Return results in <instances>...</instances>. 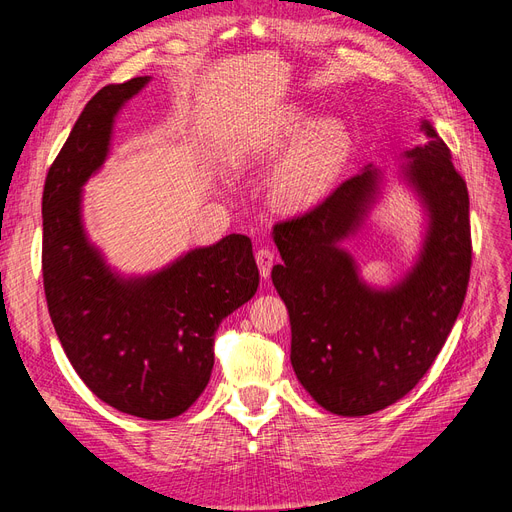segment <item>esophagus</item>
Here are the masks:
<instances>
[{
	"instance_id": "34e87169",
	"label": "esophagus",
	"mask_w": 512,
	"mask_h": 512,
	"mask_svg": "<svg viewBox=\"0 0 512 512\" xmlns=\"http://www.w3.org/2000/svg\"><path fill=\"white\" fill-rule=\"evenodd\" d=\"M256 265H258L262 280H269L271 269L275 265V254L269 250V247H260V250L256 252Z\"/></svg>"
}]
</instances>
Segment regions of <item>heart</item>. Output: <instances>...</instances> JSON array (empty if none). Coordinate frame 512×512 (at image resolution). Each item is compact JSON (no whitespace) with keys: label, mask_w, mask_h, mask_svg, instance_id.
<instances>
[{"label":"heart","mask_w":512,"mask_h":512,"mask_svg":"<svg viewBox=\"0 0 512 512\" xmlns=\"http://www.w3.org/2000/svg\"><path fill=\"white\" fill-rule=\"evenodd\" d=\"M284 150L269 177V196L280 209L294 211L316 203L335 183L350 158L352 136L342 119L316 121L305 106L292 104L260 132L232 145L228 162L243 168L271 162Z\"/></svg>","instance_id":"obj_1"}]
</instances>
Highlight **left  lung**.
Segmentation results:
<instances>
[{
    "label": "left lung",
    "mask_w": 512,
    "mask_h": 512,
    "mask_svg": "<svg viewBox=\"0 0 512 512\" xmlns=\"http://www.w3.org/2000/svg\"><path fill=\"white\" fill-rule=\"evenodd\" d=\"M421 128L427 145L401 153L404 164L393 173L425 218L418 254L395 284H367L344 247L389 188V173L374 164L303 218L273 228L282 262L271 280L290 314L292 369L303 389L339 416L374 414L410 393L466 299L468 188L438 132L427 121Z\"/></svg>",
    "instance_id": "8db88e82"
}]
</instances>
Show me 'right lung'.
<instances>
[{
	"instance_id": "1",
	"label": "right lung",
	"mask_w": 512,
	"mask_h": 512,
	"mask_svg": "<svg viewBox=\"0 0 512 512\" xmlns=\"http://www.w3.org/2000/svg\"><path fill=\"white\" fill-rule=\"evenodd\" d=\"M149 81L102 87L76 119L44 181L42 275L55 333L81 380L119 412L164 421L205 391L213 335L260 280L245 235L149 273H121L89 239L83 188L108 160L121 108Z\"/></svg>"
}]
</instances>
